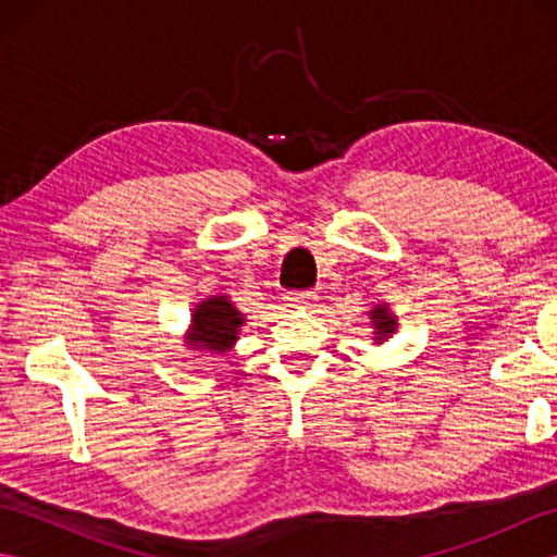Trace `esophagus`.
I'll return each mask as SVG.
<instances>
[{"label": "esophagus", "mask_w": 557, "mask_h": 557, "mask_svg": "<svg viewBox=\"0 0 557 557\" xmlns=\"http://www.w3.org/2000/svg\"><path fill=\"white\" fill-rule=\"evenodd\" d=\"M285 301L292 306V309H313L318 301V294L311 289H301V292H289Z\"/></svg>", "instance_id": "1"}]
</instances>
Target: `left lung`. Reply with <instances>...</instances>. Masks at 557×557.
<instances>
[{"label": "left lung", "mask_w": 557, "mask_h": 557, "mask_svg": "<svg viewBox=\"0 0 557 557\" xmlns=\"http://www.w3.org/2000/svg\"><path fill=\"white\" fill-rule=\"evenodd\" d=\"M373 313V325H375V335L377 337H387L389 333H395V318L387 313V306H377Z\"/></svg>", "instance_id": "1"}]
</instances>
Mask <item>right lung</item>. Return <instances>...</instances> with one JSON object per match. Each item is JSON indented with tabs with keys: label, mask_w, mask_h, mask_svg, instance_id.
Listing matches in <instances>:
<instances>
[{
	"label": "right lung",
	"mask_w": 557,
	"mask_h": 557,
	"mask_svg": "<svg viewBox=\"0 0 557 557\" xmlns=\"http://www.w3.org/2000/svg\"><path fill=\"white\" fill-rule=\"evenodd\" d=\"M244 318L234 309L227 297H212L196 306L194 330L188 342L198 349L206 347L210 351H227L236 339V327H242Z\"/></svg>",
	"instance_id": "right-lung-1"
}]
</instances>
